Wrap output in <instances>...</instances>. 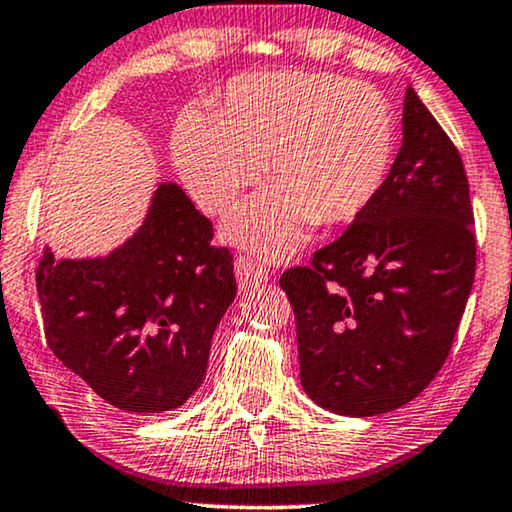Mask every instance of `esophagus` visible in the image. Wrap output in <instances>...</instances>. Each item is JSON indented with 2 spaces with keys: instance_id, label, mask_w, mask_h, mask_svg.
<instances>
[{
  "instance_id": "34e87169",
  "label": "esophagus",
  "mask_w": 512,
  "mask_h": 512,
  "mask_svg": "<svg viewBox=\"0 0 512 512\" xmlns=\"http://www.w3.org/2000/svg\"><path fill=\"white\" fill-rule=\"evenodd\" d=\"M235 275H237V282H240V289H251V286L261 284L268 279V270H265L263 263L254 261V258L249 256H240L235 261Z\"/></svg>"
}]
</instances>
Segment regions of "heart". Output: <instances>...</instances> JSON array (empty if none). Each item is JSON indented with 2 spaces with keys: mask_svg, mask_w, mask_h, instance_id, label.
<instances>
[{
  "mask_svg": "<svg viewBox=\"0 0 512 512\" xmlns=\"http://www.w3.org/2000/svg\"><path fill=\"white\" fill-rule=\"evenodd\" d=\"M396 142L394 107L375 86L286 69L230 81L214 116L186 109L172 153L207 214L226 212L263 163L277 188L237 207L226 235L258 254L284 256L314 223L340 226L373 205Z\"/></svg>",
  "mask_w": 512,
  "mask_h": 512,
  "instance_id": "heart-1",
  "label": "heart"
}]
</instances>
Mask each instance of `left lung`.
Wrapping results in <instances>:
<instances>
[{
    "instance_id": "1",
    "label": "left lung",
    "mask_w": 512,
    "mask_h": 512,
    "mask_svg": "<svg viewBox=\"0 0 512 512\" xmlns=\"http://www.w3.org/2000/svg\"><path fill=\"white\" fill-rule=\"evenodd\" d=\"M473 277L464 163L408 88L382 193L310 265L279 277L307 396L338 415L373 417L422 394L450 354Z\"/></svg>"
}]
</instances>
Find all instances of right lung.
<instances>
[{
	"instance_id": "add662e5",
	"label": "right lung",
	"mask_w": 512,
	"mask_h": 512,
	"mask_svg": "<svg viewBox=\"0 0 512 512\" xmlns=\"http://www.w3.org/2000/svg\"><path fill=\"white\" fill-rule=\"evenodd\" d=\"M177 184H160L142 228L104 258L55 261L37 291L51 352L125 412H167L205 380L209 345L235 300L233 256Z\"/></svg>"
}]
</instances>
